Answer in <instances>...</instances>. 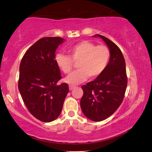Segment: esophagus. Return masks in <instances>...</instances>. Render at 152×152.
I'll return each instance as SVG.
<instances>
[{"mask_svg":"<svg viewBox=\"0 0 152 152\" xmlns=\"http://www.w3.org/2000/svg\"><path fill=\"white\" fill-rule=\"evenodd\" d=\"M74 88H75V86H72V85L69 86V90H70V91H72V90H73Z\"/></svg>","mask_w":152,"mask_h":152,"instance_id":"34e87169","label":"esophagus"}]
</instances>
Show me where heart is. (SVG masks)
I'll list each match as a JSON object with an SVG mask.
<instances>
[{"mask_svg": "<svg viewBox=\"0 0 152 152\" xmlns=\"http://www.w3.org/2000/svg\"><path fill=\"white\" fill-rule=\"evenodd\" d=\"M69 56L58 53L55 56L56 65L64 73L71 71L73 62L77 64L78 70L74 71L65 78L70 85H76L86 81L87 78L94 79L103 72L110 60V51L104 45H98L88 41H83L69 48Z\"/></svg>", "mask_w": 152, "mask_h": 152, "instance_id": "obj_1", "label": "heart"}]
</instances>
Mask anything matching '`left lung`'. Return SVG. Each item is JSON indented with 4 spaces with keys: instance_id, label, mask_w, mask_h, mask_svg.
I'll return each instance as SVG.
<instances>
[{
    "instance_id": "left-lung-1",
    "label": "left lung",
    "mask_w": 152,
    "mask_h": 152,
    "mask_svg": "<svg viewBox=\"0 0 152 152\" xmlns=\"http://www.w3.org/2000/svg\"><path fill=\"white\" fill-rule=\"evenodd\" d=\"M110 51L109 62L104 71L82 88L80 107L84 115L93 121H101L112 115L121 104L127 85L125 61L121 51L112 41L101 35Z\"/></svg>"
}]
</instances>
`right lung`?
I'll use <instances>...</instances> for the list:
<instances>
[{
	"label": "right lung",
	"mask_w": 152,
	"mask_h": 152,
	"mask_svg": "<svg viewBox=\"0 0 152 152\" xmlns=\"http://www.w3.org/2000/svg\"><path fill=\"white\" fill-rule=\"evenodd\" d=\"M64 42L58 37L42 38L25 52L20 64V94L31 114L43 122L57 119L69 92L67 84H57L61 76L56 51Z\"/></svg>",
	"instance_id": "1"
}]
</instances>
